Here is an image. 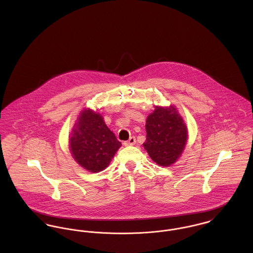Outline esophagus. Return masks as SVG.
<instances>
[{"label": "esophagus", "mask_w": 253, "mask_h": 253, "mask_svg": "<svg viewBox=\"0 0 253 253\" xmlns=\"http://www.w3.org/2000/svg\"><path fill=\"white\" fill-rule=\"evenodd\" d=\"M135 142H136L135 137H134V136H131L128 140H126V141L124 142V145H125V146H132V145L135 144Z\"/></svg>", "instance_id": "esophagus-1"}]
</instances>
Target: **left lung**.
Wrapping results in <instances>:
<instances>
[{
	"mask_svg": "<svg viewBox=\"0 0 253 253\" xmlns=\"http://www.w3.org/2000/svg\"><path fill=\"white\" fill-rule=\"evenodd\" d=\"M144 149L159 166L169 167L181 157L188 140V129L174 105L155 106L146 120Z\"/></svg>",
	"mask_w": 253,
	"mask_h": 253,
	"instance_id": "8db88e82",
	"label": "left lung"
}]
</instances>
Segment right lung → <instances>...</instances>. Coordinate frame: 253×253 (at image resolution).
Here are the masks:
<instances>
[{
	"label": "right lung",
	"instance_id": "add662e5",
	"mask_svg": "<svg viewBox=\"0 0 253 253\" xmlns=\"http://www.w3.org/2000/svg\"><path fill=\"white\" fill-rule=\"evenodd\" d=\"M121 146L99 113L89 108L80 113L69 139L77 164L89 172H99L108 167Z\"/></svg>",
	"mask_w": 253,
	"mask_h": 253
}]
</instances>
